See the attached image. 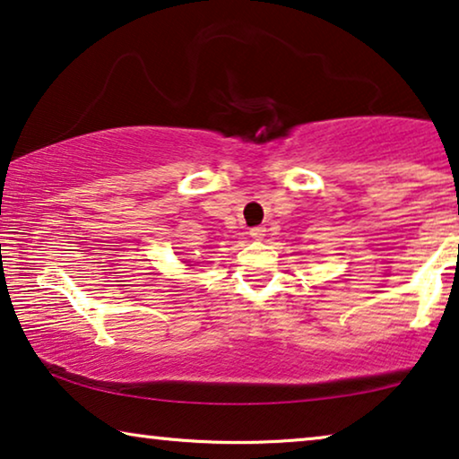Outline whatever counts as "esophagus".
<instances>
[{"mask_svg":"<svg viewBox=\"0 0 459 459\" xmlns=\"http://www.w3.org/2000/svg\"><path fill=\"white\" fill-rule=\"evenodd\" d=\"M249 235L254 237V238H264V235H266V229H264V227H254V229H249Z\"/></svg>","mask_w":459,"mask_h":459,"instance_id":"1","label":"esophagus"}]
</instances>
